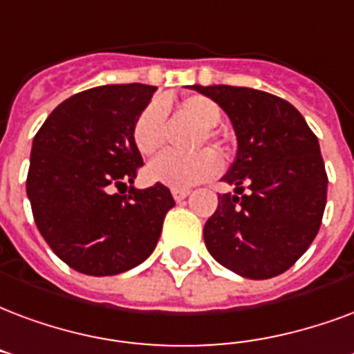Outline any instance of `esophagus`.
<instances>
[{
    "label": "esophagus",
    "instance_id": "esophagus-1",
    "mask_svg": "<svg viewBox=\"0 0 354 354\" xmlns=\"http://www.w3.org/2000/svg\"><path fill=\"white\" fill-rule=\"evenodd\" d=\"M189 193H191L189 189H172V197L176 198V201H184Z\"/></svg>",
    "mask_w": 354,
    "mask_h": 354
}]
</instances>
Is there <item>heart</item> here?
<instances>
[{
  "label": "heart",
  "instance_id": "obj_1",
  "mask_svg": "<svg viewBox=\"0 0 354 354\" xmlns=\"http://www.w3.org/2000/svg\"><path fill=\"white\" fill-rule=\"evenodd\" d=\"M180 111L197 125L203 127V135L198 138V148H203L206 140L214 142L217 135L214 127L221 120V109L212 99L203 95L185 97L180 103ZM163 125H165V106L159 101L146 104L138 114L131 137L142 156L156 153L163 144ZM221 170L219 157L210 150L198 151L195 156H178L172 151H165L157 156L146 169V174L151 182L163 184L174 189H187L214 178Z\"/></svg>",
  "mask_w": 354,
  "mask_h": 354
}]
</instances>
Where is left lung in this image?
<instances>
[{
    "label": "left lung",
    "mask_w": 354,
    "mask_h": 354,
    "mask_svg": "<svg viewBox=\"0 0 354 354\" xmlns=\"http://www.w3.org/2000/svg\"><path fill=\"white\" fill-rule=\"evenodd\" d=\"M191 88L227 112L238 140L236 159L223 176L236 189L219 195L204 243L240 276H279L306 253L323 221L328 176L315 133L289 101L268 91Z\"/></svg>",
    "instance_id": "8db88e82"
}]
</instances>
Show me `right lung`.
Instances as JSON below:
<instances>
[{
  "label": "right lung",
  "instance_id": "1",
  "mask_svg": "<svg viewBox=\"0 0 354 354\" xmlns=\"http://www.w3.org/2000/svg\"><path fill=\"white\" fill-rule=\"evenodd\" d=\"M156 90L109 84L75 93L33 138L26 180L33 219L52 251L77 272L116 276L135 268L156 250L176 204L167 185H131L144 165L131 131Z\"/></svg>",
  "mask_w": 354,
  "mask_h": 354
}]
</instances>
